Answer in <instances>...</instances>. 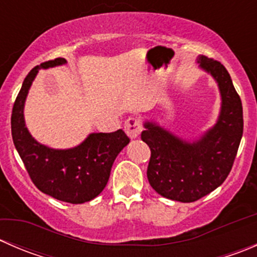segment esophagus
I'll return each instance as SVG.
<instances>
[{"mask_svg":"<svg viewBox=\"0 0 257 257\" xmlns=\"http://www.w3.org/2000/svg\"><path fill=\"white\" fill-rule=\"evenodd\" d=\"M124 131L131 139L138 138L142 132L141 121L137 118H128L124 123Z\"/></svg>","mask_w":257,"mask_h":257,"instance_id":"34e87169","label":"esophagus"}]
</instances>
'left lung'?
I'll return each instance as SVG.
<instances>
[{
	"label": "left lung",
	"mask_w": 257,
	"mask_h": 257,
	"mask_svg": "<svg viewBox=\"0 0 257 257\" xmlns=\"http://www.w3.org/2000/svg\"><path fill=\"white\" fill-rule=\"evenodd\" d=\"M199 68L216 82L221 98L216 123L186 141L154 120H145L142 141L150 148L148 180L164 198L193 203L221 185L236 157L243 131L242 104L231 77L220 62L199 56Z\"/></svg>",
	"instance_id": "left-lung-1"
}]
</instances>
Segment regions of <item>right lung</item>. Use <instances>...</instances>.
<instances>
[{
    "mask_svg": "<svg viewBox=\"0 0 257 257\" xmlns=\"http://www.w3.org/2000/svg\"><path fill=\"white\" fill-rule=\"evenodd\" d=\"M66 63L64 58H56L36 66L27 74L12 109V139L33 184L42 193L66 203L83 204L102 193L114 160L128 145L129 138L121 129L113 133H90L77 147L53 149L31 136L23 114L31 85L40 69Z\"/></svg>",
    "mask_w": 257,
    "mask_h": 257,
    "instance_id": "right-lung-1",
    "label": "right lung"
}]
</instances>
